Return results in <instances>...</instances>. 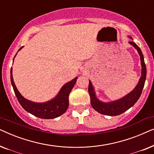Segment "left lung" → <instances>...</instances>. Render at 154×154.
<instances>
[{"mask_svg":"<svg viewBox=\"0 0 154 154\" xmlns=\"http://www.w3.org/2000/svg\"><path fill=\"white\" fill-rule=\"evenodd\" d=\"M129 43L137 50L138 53L140 54L141 64H142V76L140 78L137 85L130 93L127 94L121 100L110 103L102 102L96 98L93 87H92L91 82L89 81L88 92H89L90 97V103H91L92 108L102 114L111 116L121 114L125 111H127L128 109H129L130 107H132L137 102L142 92L146 76V64L144 63V56H143L140 48L138 47V45L136 43H134V42H129Z\"/></svg>","mask_w":154,"mask_h":154,"instance_id":"1","label":"left lung"}]
</instances>
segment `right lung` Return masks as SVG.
I'll return each instance as SVG.
<instances>
[{
	"mask_svg": "<svg viewBox=\"0 0 154 154\" xmlns=\"http://www.w3.org/2000/svg\"><path fill=\"white\" fill-rule=\"evenodd\" d=\"M22 48H20V50ZM15 54V55H16ZM12 69L10 70V79L13 87L14 94L23 108L27 112L31 113L35 116L43 119H55L62 115L67 110L69 106V96L73 89L78 78H75L63 86L57 96L51 101L45 103H35L29 101L23 97L17 89L12 78Z\"/></svg>",
	"mask_w": 154,
	"mask_h": 154,
	"instance_id": "obj_1",
	"label": "right lung"
}]
</instances>
